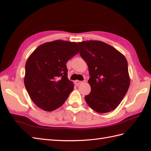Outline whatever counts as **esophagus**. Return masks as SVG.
Returning a JSON list of instances; mask_svg holds the SVG:
<instances>
[{
  "label": "esophagus",
  "instance_id": "esophagus-1",
  "mask_svg": "<svg viewBox=\"0 0 151 151\" xmlns=\"http://www.w3.org/2000/svg\"><path fill=\"white\" fill-rule=\"evenodd\" d=\"M86 82V81L85 80H84V81H79V80H76V81H74V83H75V84H76V85H79V84H81V83H85Z\"/></svg>",
  "mask_w": 151,
  "mask_h": 151
}]
</instances>
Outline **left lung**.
Segmentation results:
<instances>
[{
    "instance_id": "1",
    "label": "left lung",
    "mask_w": 151,
    "mask_h": 151,
    "mask_svg": "<svg viewBox=\"0 0 151 151\" xmlns=\"http://www.w3.org/2000/svg\"><path fill=\"white\" fill-rule=\"evenodd\" d=\"M80 55L88 68L90 94L86 102L95 111L114 110L124 98L130 83L127 58L106 43L98 40L78 42Z\"/></svg>"
}]
</instances>
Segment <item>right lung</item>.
<instances>
[{"instance_id": "1", "label": "right lung", "mask_w": 151, "mask_h": 151, "mask_svg": "<svg viewBox=\"0 0 151 151\" xmlns=\"http://www.w3.org/2000/svg\"><path fill=\"white\" fill-rule=\"evenodd\" d=\"M79 52L76 42L57 40L39 45L25 64L24 83L39 108L52 111L65 102L73 89L68 78V60Z\"/></svg>"}]
</instances>
